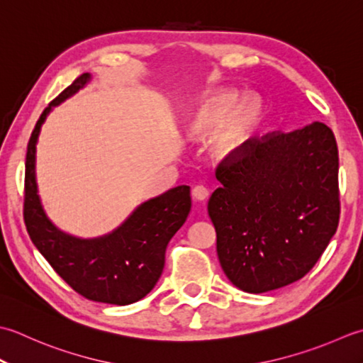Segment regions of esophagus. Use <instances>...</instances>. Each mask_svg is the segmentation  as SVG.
Segmentation results:
<instances>
[{"instance_id": "esophagus-1", "label": "esophagus", "mask_w": 363, "mask_h": 363, "mask_svg": "<svg viewBox=\"0 0 363 363\" xmlns=\"http://www.w3.org/2000/svg\"><path fill=\"white\" fill-rule=\"evenodd\" d=\"M208 196H210V191L206 189L203 184H199V186H196L194 189H192V197L196 199V201H206V199H208Z\"/></svg>"}]
</instances>
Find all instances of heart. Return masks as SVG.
Wrapping results in <instances>:
<instances>
[{"label":"heart","instance_id":"b5f03b06","mask_svg":"<svg viewBox=\"0 0 363 363\" xmlns=\"http://www.w3.org/2000/svg\"><path fill=\"white\" fill-rule=\"evenodd\" d=\"M260 121L262 109L255 100L238 103V94L218 89L206 94L194 111L188 133L191 138L203 139L216 128L208 140V155L216 161H227L249 143Z\"/></svg>","mask_w":363,"mask_h":363}]
</instances>
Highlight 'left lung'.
Segmentation results:
<instances>
[{
	"label": "left lung",
	"mask_w": 363,
	"mask_h": 363,
	"mask_svg": "<svg viewBox=\"0 0 363 363\" xmlns=\"http://www.w3.org/2000/svg\"><path fill=\"white\" fill-rule=\"evenodd\" d=\"M216 179L208 214L228 280L266 293L304 277L340 219L338 149L328 125L269 133L219 164Z\"/></svg>",
	"instance_id": "left-lung-1"
}]
</instances>
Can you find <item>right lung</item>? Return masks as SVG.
Masks as SVG:
<instances>
[{
  "label": "right lung",
  "mask_w": 363,
  "mask_h": 363,
  "mask_svg": "<svg viewBox=\"0 0 363 363\" xmlns=\"http://www.w3.org/2000/svg\"><path fill=\"white\" fill-rule=\"evenodd\" d=\"M89 79V73L78 77L43 109L35 123L26 152L23 218L29 238L65 284L89 301L128 306L157 285L167 242L191 210L189 186L182 184L139 205L119 228L100 238H75L50 223L37 196V138L51 108L78 92Z\"/></svg>",
  "instance_id": "1"
}]
</instances>
